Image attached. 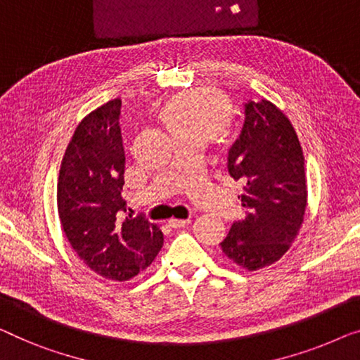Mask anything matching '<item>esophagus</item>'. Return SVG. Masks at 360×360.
<instances>
[{
	"label": "esophagus",
	"instance_id": "esophagus-1",
	"mask_svg": "<svg viewBox=\"0 0 360 360\" xmlns=\"http://www.w3.org/2000/svg\"><path fill=\"white\" fill-rule=\"evenodd\" d=\"M190 221H191L190 217H186V219H176V217H172L170 221H169V224H170V227L179 229V227H184V226H186V224H190Z\"/></svg>",
	"mask_w": 360,
	"mask_h": 360
}]
</instances>
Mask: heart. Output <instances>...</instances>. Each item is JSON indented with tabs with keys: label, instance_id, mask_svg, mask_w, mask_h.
<instances>
[{
	"label": "heart",
	"instance_id": "b5f03b06",
	"mask_svg": "<svg viewBox=\"0 0 360 360\" xmlns=\"http://www.w3.org/2000/svg\"><path fill=\"white\" fill-rule=\"evenodd\" d=\"M162 115L176 136L202 134L210 138L227 122L229 102L217 91L202 87L170 98Z\"/></svg>",
	"mask_w": 360,
	"mask_h": 360
}]
</instances>
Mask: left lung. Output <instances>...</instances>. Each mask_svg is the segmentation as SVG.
<instances>
[{"instance_id":"obj_1","label":"left lung","mask_w":360,"mask_h":360,"mask_svg":"<svg viewBox=\"0 0 360 360\" xmlns=\"http://www.w3.org/2000/svg\"><path fill=\"white\" fill-rule=\"evenodd\" d=\"M227 169L243 184L247 217L221 242L226 257L248 271L278 262L304 222L307 180L299 138L289 118L262 98L245 103L240 136L229 149Z\"/></svg>"}]
</instances>
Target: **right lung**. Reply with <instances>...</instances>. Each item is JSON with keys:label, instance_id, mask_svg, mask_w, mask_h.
<instances>
[{"label": "right lung", "instance_id": "1", "mask_svg": "<svg viewBox=\"0 0 360 360\" xmlns=\"http://www.w3.org/2000/svg\"><path fill=\"white\" fill-rule=\"evenodd\" d=\"M120 107L122 101L113 98L77 124L61 160L56 202L61 227L77 257L94 273L122 283L154 262L164 236L144 216L123 217Z\"/></svg>", "mask_w": 360, "mask_h": 360}]
</instances>
